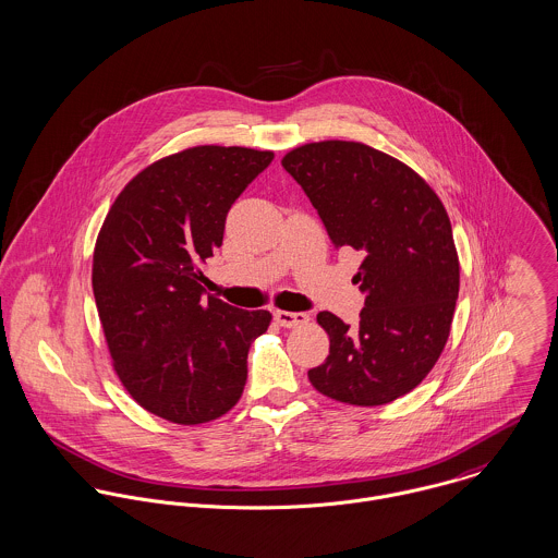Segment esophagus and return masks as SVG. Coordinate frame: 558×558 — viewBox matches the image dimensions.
<instances>
[{
	"label": "esophagus",
	"mask_w": 558,
	"mask_h": 558,
	"mask_svg": "<svg viewBox=\"0 0 558 558\" xmlns=\"http://www.w3.org/2000/svg\"><path fill=\"white\" fill-rule=\"evenodd\" d=\"M275 319L283 328H296V326H304L308 322V315L303 311H275Z\"/></svg>",
	"instance_id": "1"
}]
</instances>
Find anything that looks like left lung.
<instances>
[{"instance_id":"left-lung-1","label":"left lung","mask_w":558,"mask_h":558,"mask_svg":"<svg viewBox=\"0 0 558 558\" xmlns=\"http://www.w3.org/2000/svg\"><path fill=\"white\" fill-rule=\"evenodd\" d=\"M281 163L335 250L364 255L354 277L366 296L360 322L317 313L330 354L308 379L350 405L397 401L428 375L450 335L460 281L450 217L409 166L360 143H311Z\"/></svg>"}]
</instances>
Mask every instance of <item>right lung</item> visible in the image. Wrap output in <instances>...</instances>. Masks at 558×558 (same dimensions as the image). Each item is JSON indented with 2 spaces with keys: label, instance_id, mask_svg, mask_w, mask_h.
I'll return each instance as SVG.
<instances>
[{
  "label": "right lung",
  "instance_id": "right-lung-1",
  "mask_svg": "<svg viewBox=\"0 0 558 558\" xmlns=\"http://www.w3.org/2000/svg\"><path fill=\"white\" fill-rule=\"evenodd\" d=\"M275 153L194 147L136 174L110 206L94 296L114 371L132 399L177 424L236 405L252 341L270 313L204 301L201 262L221 247L230 206Z\"/></svg>",
  "mask_w": 558,
  "mask_h": 558
}]
</instances>
